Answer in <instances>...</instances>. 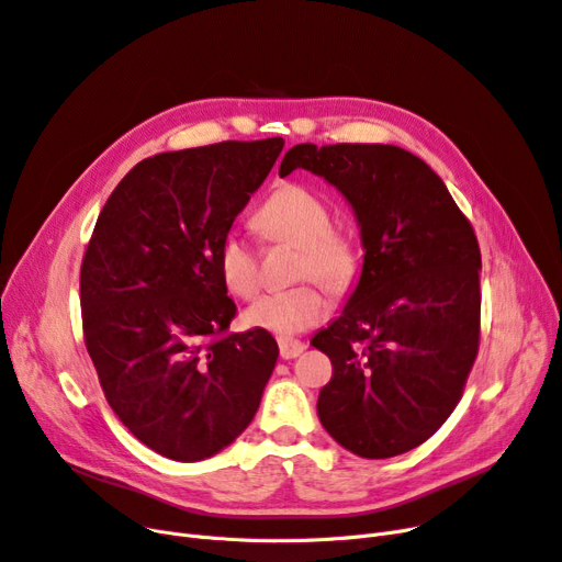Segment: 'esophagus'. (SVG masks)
Here are the masks:
<instances>
[{"label":"esophagus","mask_w":562,"mask_h":562,"mask_svg":"<svg viewBox=\"0 0 562 562\" xmlns=\"http://www.w3.org/2000/svg\"><path fill=\"white\" fill-rule=\"evenodd\" d=\"M304 348L306 346L302 341H297V339H285V336H281V339H279V352H281L283 359L300 357L304 352Z\"/></svg>","instance_id":"34e87169"}]
</instances>
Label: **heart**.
Instances as JSON below:
<instances>
[{
    "instance_id": "1",
    "label": "heart",
    "mask_w": 562,
    "mask_h": 562,
    "mask_svg": "<svg viewBox=\"0 0 562 562\" xmlns=\"http://www.w3.org/2000/svg\"><path fill=\"white\" fill-rule=\"evenodd\" d=\"M256 226L269 241H285L300 249L295 279H318L329 290H344L357 272L355 241L334 231V214L327 200L302 184H283L265 200ZM216 272L231 295L249 300L260 288L258 256L237 231L221 237ZM329 313L325 290L316 283H300L267 293L244 313V323L277 336H293L323 323Z\"/></svg>"
}]
</instances>
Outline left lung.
<instances>
[{
	"label": "left lung",
	"instance_id": "obj_1",
	"mask_svg": "<svg viewBox=\"0 0 562 562\" xmlns=\"http://www.w3.org/2000/svg\"><path fill=\"white\" fill-rule=\"evenodd\" d=\"M297 168L344 193L364 246L341 316L311 339L331 359L318 417L357 457L415 450L452 415L477 357L475 231L442 179L401 147L302 143L279 172Z\"/></svg>",
	"mask_w": 562,
	"mask_h": 562
}]
</instances>
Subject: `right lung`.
<instances>
[{"mask_svg":"<svg viewBox=\"0 0 562 562\" xmlns=\"http://www.w3.org/2000/svg\"><path fill=\"white\" fill-rule=\"evenodd\" d=\"M281 138L149 156L99 214L80 269L82 331L120 422L172 461H203L251 424L279 346L228 334L237 306L214 254Z\"/></svg>","mask_w":562,"mask_h":562,"instance_id":"right-lung-1","label":"right lung"}]
</instances>
